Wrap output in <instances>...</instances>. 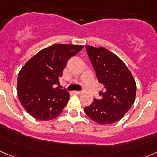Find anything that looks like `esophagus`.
Masks as SVG:
<instances>
[{
  "instance_id": "1",
  "label": "esophagus",
  "mask_w": 157,
  "mask_h": 157,
  "mask_svg": "<svg viewBox=\"0 0 157 157\" xmlns=\"http://www.w3.org/2000/svg\"><path fill=\"white\" fill-rule=\"evenodd\" d=\"M73 93H74V94H76V95H80V91H74V92H73Z\"/></svg>"
}]
</instances>
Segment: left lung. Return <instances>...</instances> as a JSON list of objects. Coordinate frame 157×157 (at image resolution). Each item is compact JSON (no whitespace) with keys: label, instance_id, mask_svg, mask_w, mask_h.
Masks as SVG:
<instances>
[{"label":"left lung","instance_id":"8db88e82","mask_svg":"<svg viewBox=\"0 0 157 157\" xmlns=\"http://www.w3.org/2000/svg\"><path fill=\"white\" fill-rule=\"evenodd\" d=\"M98 81L103 86L100 99H94L84 108L86 115L99 124L119 121L134 104L136 83L127 66L112 52L103 47L86 46Z\"/></svg>","mask_w":157,"mask_h":157}]
</instances>
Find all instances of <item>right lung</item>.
Instances as JSON below:
<instances>
[{
  "mask_svg": "<svg viewBox=\"0 0 157 157\" xmlns=\"http://www.w3.org/2000/svg\"><path fill=\"white\" fill-rule=\"evenodd\" d=\"M83 46L55 44L38 52L20 70L17 93L20 103L33 118L48 121L61 114L70 99L65 89L55 88L67 61Z\"/></svg>",
  "mask_w": 157,
  "mask_h": 157,
  "instance_id": "1",
  "label": "right lung"
}]
</instances>
